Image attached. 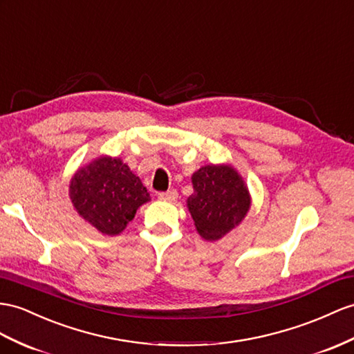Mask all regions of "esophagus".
<instances>
[{
    "label": "esophagus",
    "instance_id": "34e87169",
    "mask_svg": "<svg viewBox=\"0 0 354 354\" xmlns=\"http://www.w3.org/2000/svg\"><path fill=\"white\" fill-rule=\"evenodd\" d=\"M158 197L165 202H175L178 198V193L175 192V189H169V192H166V193H160Z\"/></svg>",
    "mask_w": 354,
    "mask_h": 354
}]
</instances>
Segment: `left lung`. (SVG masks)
<instances>
[{"label":"left lung","mask_w":354,"mask_h":354,"mask_svg":"<svg viewBox=\"0 0 354 354\" xmlns=\"http://www.w3.org/2000/svg\"><path fill=\"white\" fill-rule=\"evenodd\" d=\"M194 193L187 198L197 233L218 241L245 218L251 196L242 176L229 165H207L192 176Z\"/></svg>","instance_id":"1"}]
</instances>
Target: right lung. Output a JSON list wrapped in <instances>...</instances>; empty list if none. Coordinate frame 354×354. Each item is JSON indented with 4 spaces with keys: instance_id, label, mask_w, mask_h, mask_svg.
Wrapping results in <instances>:
<instances>
[{
    "instance_id": "right-lung-1",
    "label": "right lung",
    "mask_w": 354,
    "mask_h": 354,
    "mask_svg": "<svg viewBox=\"0 0 354 354\" xmlns=\"http://www.w3.org/2000/svg\"><path fill=\"white\" fill-rule=\"evenodd\" d=\"M68 194L77 214L107 236L120 234L151 201L139 176L121 158L107 156L80 167L70 180Z\"/></svg>"
}]
</instances>
